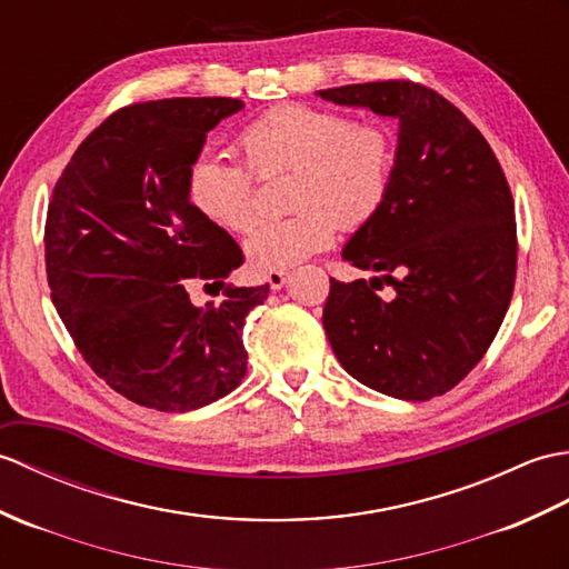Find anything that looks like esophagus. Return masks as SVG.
Listing matches in <instances>:
<instances>
[{"label":"esophagus","instance_id":"34e87169","mask_svg":"<svg viewBox=\"0 0 569 569\" xmlns=\"http://www.w3.org/2000/svg\"><path fill=\"white\" fill-rule=\"evenodd\" d=\"M289 280V272L284 270H274V272H268V284L270 289H282Z\"/></svg>","mask_w":569,"mask_h":569}]
</instances>
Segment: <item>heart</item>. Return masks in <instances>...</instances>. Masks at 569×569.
<instances>
[{
  "label": "heart",
  "instance_id": "obj_1",
  "mask_svg": "<svg viewBox=\"0 0 569 569\" xmlns=\"http://www.w3.org/2000/svg\"><path fill=\"white\" fill-rule=\"evenodd\" d=\"M241 162L199 156L187 170V197L207 221L246 231L256 217L258 178L295 172L289 207L297 213L262 221L246 238V256L258 270H289L333 246L346 231L368 226L389 197L397 148L377 121L309 104H280L250 121L238 136Z\"/></svg>",
  "mask_w": 569,
  "mask_h": 569
}]
</instances>
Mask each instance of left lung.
Masks as SVG:
<instances>
[{"instance_id": "obj_1", "label": "left lung", "mask_w": 569, "mask_h": 569, "mask_svg": "<svg viewBox=\"0 0 569 569\" xmlns=\"http://www.w3.org/2000/svg\"><path fill=\"white\" fill-rule=\"evenodd\" d=\"M319 97L399 121L389 197L343 248V260L382 277H331L328 343L348 375L387 397L446 395L482 360L513 295L509 182L477 126L423 84L365 82ZM385 281L389 298L376 295Z\"/></svg>"}]
</instances>
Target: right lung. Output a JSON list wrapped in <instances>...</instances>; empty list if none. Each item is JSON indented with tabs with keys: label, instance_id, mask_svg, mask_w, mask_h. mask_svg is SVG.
<instances>
[{
	"label": "right lung",
	"instance_id": "obj_1",
	"mask_svg": "<svg viewBox=\"0 0 569 569\" xmlns=\"http://www.w3.org/2000/svg\"><path fill=\"white\" fill-rule=\"evenodd\" d=\"M241 109L231 97H174L113 111L48 204L50 299L87 365L148 409H201L246 375V317L270 287L226 282L243 250L187 197L207 133ZM184 279L209 281L222 301L194 308Z\"/></svg>",
	"mask_w": 569,
	"mask_h": 569
}]
</instances>
